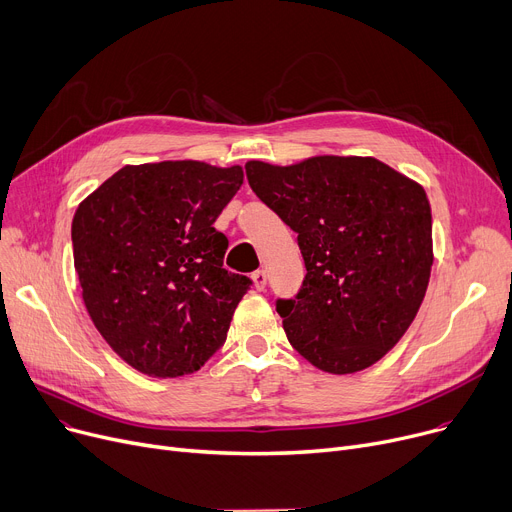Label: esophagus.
I'll return each mask as SVG.
<instances>
[{"mask_svg":"<svg viewBox=\"0 0 512 512\" xmlns=\"http://www.w3.org/2000/svg\"><path fill=\"white\" fill-rule=\"evenodd\" d=\"M252 281H254V287H256L258 291H262V289L266 287V273H264V270H254V273H252Z\"/></svg>","mask_w":512,"mask_h":512,"instance_id":"obj_1","label":"esophagus"}]
</instances>
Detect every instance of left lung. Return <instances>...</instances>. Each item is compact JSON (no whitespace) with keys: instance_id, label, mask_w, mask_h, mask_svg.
I'll use <instances>...</instances> for the list:
<instances>
[{"instance_id":"obj_1","label":"left lung","mask_w":512,"mask_h":512,"mask_svg":"<svg viewBox=\"0 0 512 512\" xmlns=\"http://www.w3.org/2000/svg\"><path fill=\"white\" fill-rule=\"evenodd\" d=\"M254 194L297 233L306 277L277 312L293 349L330 374L376 364L413 322L432 270L424 188L372 157L246 163Z\"/></svg>"}]
</instances>
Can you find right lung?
I'll return each instance as SVG.
<instances>
[{"instance_id":"right-lung-1","label":"right lung","mask_w":512,"mask_h":512,"mask_svg":"<svg viewBox=\"0 0 512 512\" xmlns=\"http://www.w3.org/2000/svg\"><path fill=\"white\" fill-rule=\"evenodd\" d=\"M242 182L237 165H128L78 206L72 246L86 310L142 374H192L223 347L252 279L223 268L229 242L215 221Z\"/></svg>"}]
</instances>
